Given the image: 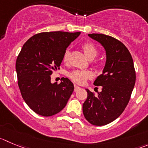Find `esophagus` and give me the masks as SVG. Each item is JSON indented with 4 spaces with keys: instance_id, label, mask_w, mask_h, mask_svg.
Returning a JSON list of instances; mask_svg holds the SVG:
<instances>
[{
    "instance_id": "34e87169",
    "label": "esophagus",
    "mask_w": 148,
    "mask_h": 148,
    "mask_svg": "<svg viewBox=\"0 0 148 148\" xmlns=\"http://www.w3.org/2000/svg\"><path fill=\"white\" fill-rule=\"evenodd\" d=\"M80 88H80L79 86H76V85L74 86V91H78V90H79Z\"/></svg>"
}]
</instances>
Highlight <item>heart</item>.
Masks as SVG:
<instances>
[{"instance_id":"heart-1","label":"heart","mask_w":148,"mask_h":148,"mask_svg":"<svg viewBox=\"0 0 148 148\" xmlns=\"http://www.w3.org/2000/svg\"><path fill=\"white\" fill-rule=\"evenodd\" d=\"M82 49L86 57L88 60H93L97 57L98 54V49L94 43L91 42H86L82 45ZM70 51L69 49H66L62 57V61L67 63L70 60ZM68 76L73 82L78 84H84L88 79L92 78V73L88 70H74L68 74Z\"/></svg>"}]
</instances>
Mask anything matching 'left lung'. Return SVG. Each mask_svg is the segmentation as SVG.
Segmentation results:
<instances>
[{"mask_svg": "<svg viewBox=\"0 0 148 148\" xmlns=\"http://www.w3.org/2000/svg\"><path fill=\"white\" fill-rule=\"evenodd\" d=\"M88 36L104 46L107 60L103 73L94 82L95 86H102V91L94 95L86 89L88 96L83 105V112L90 123L104 126L119 118L127 106L136 73L130 52L120 40L104 34L93 33Z\"/></svg>", "mask_w": 148, "mask_h": 148, "instance_id": "1", "label": "left lung"}]
</instances>
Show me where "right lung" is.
<instances>
[{"mask_svg":"<svg viewBox=\"0 0 148 148\" xmlns=\"http://www.w3.org/2000/svg\"><path fill=\"white\" fill-rule=\"evenodd\" d=\"M80 34L44 32L32 36L22 46L16 62L18 86L27 105L38 115L51 116L67 105L73 84L67 78L51 84V75L60 70L64 51Z\"/></svg>","mask_w":148,"mask_h":148,"instance_id":"1","label":"right lung"}]
</instances>
